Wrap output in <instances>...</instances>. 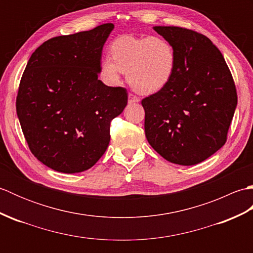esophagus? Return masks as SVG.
<instances>
[{"instance_id": "34e87169", "label": "esophagus", "mask_w": 253, "mask_h": 253, "mask_svg": "<svg viewBox=\"0 0 253 253\" xmlns=\"http://www.w3.org/2000/svg\"><path fill=\"white\" fill-rule=\"evenodd\" d=\"M128 102H129V103H137V102H139V98L136 95H133L132 93H129L128 94Z\"/></svg>"}]
</instances>
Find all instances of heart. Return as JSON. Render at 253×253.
Here are the masks:
<instances>
[{"instance_id":"b5f03b06","label":"heart","mask_w":253,"mask_h":253,"mask_svg":"<svg viewBox=\"0 0 253 253\" xmlns=\"http://www.w3.org/2000/svg\"><path fill=\"white\" fill-rule=\"evenodd\" d=\"M110 57L100 62V75L109 85L121 83L127 74L131 88L141 94H154L165 89L176 71L174 46L162 37L123 36L112 42Z\"/></svg>"}]
</instances>
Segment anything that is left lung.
Instances as JSON below:
<instances>
[{
  "label": "left lung",
  "instance_id": "obj_1",
  "mask_svg": "<svg viewBox=\"0 0 253 253\" xmlns=\"http://www.w3.org/2000/svg\"><path fill=\"white\" fill-rule=\"evenodd\" d=\"M176 52L169 84L141 101L148 142L161 157L195 165L221 149L237 106L232 74L212 41L190 29L155 26Z\"/></svg>",
  "mask_w": 253,
  "mask_h": 253
}]
</instances>
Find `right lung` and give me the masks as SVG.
<instances>
[{
  "mask_svg": "<svg viewBox=\"0 0 253 253\" xmlns=\"http://www.w3.org/2000/svg\"><path fill=\"white\" fill-rule=\"evenodd\" d=\"M113 24L45 41L20 79L16 111L31 153L66 174L98 162L110 143V125L127 105L125 88L98 79Z\"/></svg>",
  "mask_w": 253,
  "mask_h": 253,
  "instance_id": "1",
  "label": "right lung"
}]
</instances>
